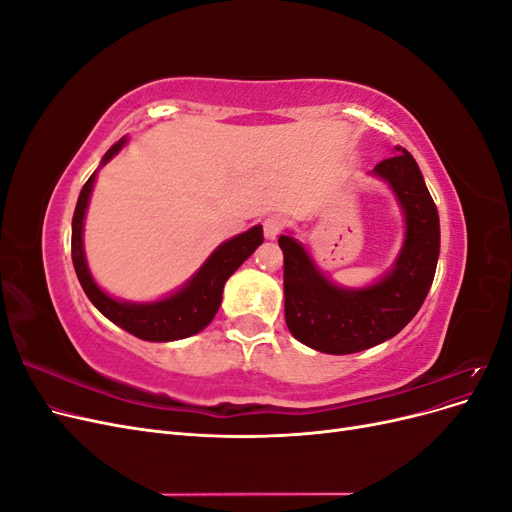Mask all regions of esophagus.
Masks as SVG:
<instances>
[{"mask_svg": "<svg viewBox=\"0 0 512 512\" xmlns=\"http://www.w3.org/2000/svg\"><path fill=\"white\" fill-rule=\"evenodd\" d=\"M284 230V220L277 218V215H269V218L262 222V232H265V239L273 241L282 235Z\"/></svg>", "mask_w": 512, "mask_h": 512, "instance_id": "1", "label": "esophagus"}]
</instances>
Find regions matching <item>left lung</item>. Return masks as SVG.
<instances>
[{
  "label": "left lung",
  "instance_id": "8db88e82",
  "mask_svg": "<svg viewBox=\"0 0 512 512\" xmlns=\"http://www.w3.org/2000/svg\"><path fill=\"white\" fill-rule=\"evenodd\" d=\"M369 170L389 185L404 215V241L389 271L365 286H339L286 230L284 312L288 331L324 354H352L395 337L421 309L440 256V218L421 168L404 147Z\"/></svg>",
  "mask_w": 512,
  "mask_h": 512
}]
</instances>
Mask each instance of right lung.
I'll use <instances>...</instances> for the list:
<instances>
[{
  "instance_id": "right-lung-1",
  "label": "right lung",
  "mask_w": 512,
  "mask_h": 512,
  "mask_svg": "<svg viewBox=\"0 0 512 512\" xmlns=\"http://www.w3.org/2000/svg\"><path fill=\"white\" fill-rule=\"evenodd\" d=\"M126 145L128 136H123L104 153L100 166L94 170V175L87 179L79 194V200H76L72 218L74 271L89 301L96 305L102 316L115 322L117 327L132 333L138 339H145V342H175V339H185L209 327L222 305V292L226 280L262 243V226L256 224L250 230L241 232V235H235L232 239L220 243L188 282L181 284L177 290L164 294L160 299L126 301L113 297V294H108L94 280V275L89 271L83 232L89 198L91 192H94L100 168L111 162Z\"/></svg>"
}]
</instances>
